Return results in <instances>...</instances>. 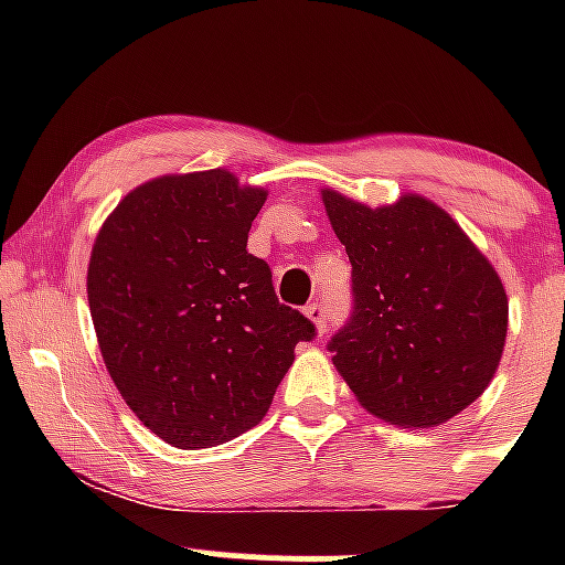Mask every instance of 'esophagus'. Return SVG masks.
Returning a JSON list of instances; mask_svg holds the SVG:
<instances>
[{"instance_id": "obj_1", "label": "esophagus", "mask_w": 565, "mask_h": 565, "mask_svg": "<svg viewBox=\"0 0 565 565\" xmlns=\"http://www.w3.org/2000/svg\"><path fill=\"white\" fill-rule=\"evenodd\" d=\"M305 313H308V319L316 323V329H319V334L327 332V323H329V310L323 302H310L308 308H305Z\"/></svg>"}]
</instances>
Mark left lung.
<instances>
[{"mask_svg":"<svg viewBox=\"0 0 565 565\" xmlns=\"http://www.w3.org/2000/svg\"><path fill=\"white\" fill-rule=\"evenodd\" d=\"M350 260L353 310L329 340L334 366L374 417L436 427L489 387L508 295L489 260L423 196L369 210L323 191Z\"/></svg>","mask_w":565,"mask_h":565,"instance_id":"8db88e82","label":"left lung"}]
</instances>
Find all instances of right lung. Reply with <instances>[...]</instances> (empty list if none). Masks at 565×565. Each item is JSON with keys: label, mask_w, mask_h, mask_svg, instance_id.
Here are the masks:
<instances>
[{"label": "right lung", "mask_w": 565, "mask_h": 565, "mask_svg": "<svg viewBox=\"0 0 565 565\" xmlns=\"http://www.w3.org/2000/svg\"><path fill=\"white\" fill-rule=\"evenodd\" d=\"M260 188L225 170L135 188L97 233L87 270L103 361L127 406L178 449H210L268 412L316 323L278 302L246 252Z\"/></svg>", "instance_id": "add662e5"}]
</instances>
